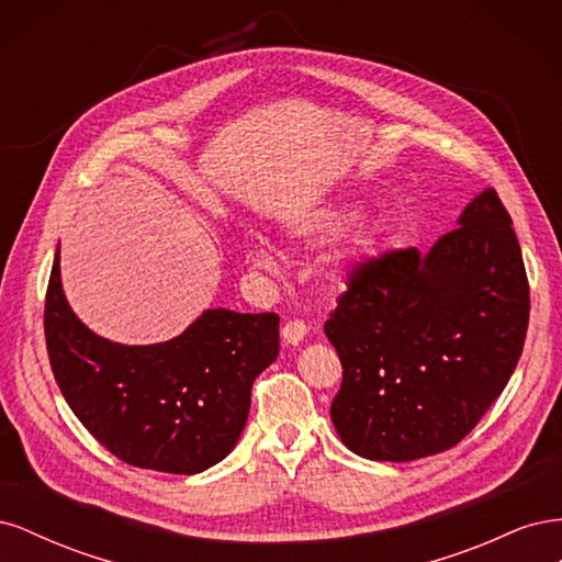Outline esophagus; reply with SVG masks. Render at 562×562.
I'll use <instances>...</instances> for the list:
<instances>
[{
	"mask_svg": "<svg viewBox=\"0 0 562 562\" xmlns=\"http://www.w3.org/2000/svg\"><path fill=\"white\" fill-rule=\"evenodd\" d=\"M281 337H283V345L297 347V345L302 342V339L307 337V326H304L302 321H288V323H283Z\"/></svg>",
	"mask_w": 562,
	"mask_h": 562,
	"instance_id": "34e87169",
	"label": "esophagus"
}]
</instances>
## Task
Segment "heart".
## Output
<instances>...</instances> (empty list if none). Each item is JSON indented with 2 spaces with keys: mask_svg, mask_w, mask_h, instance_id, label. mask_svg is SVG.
<instances>
[{
  "mask_svg": "<svg viewBox=\"0 0 562 562\" xmlns=\"http://www.w3.org/2000/svg\"><path fill=\"white\" fill-rule=\"evenodd\" d=\"M361 211H363L361 203H356L351 199H335L328 203H321L316 209L297 213L291 223L285 225V234L288 239L300 246H307V248L326 246L333 239H337L339 234H345L356 220L361 217ZM375 244H378V229L356 232L351 246L339 252L337 258H333L328 267V283L333 288L345 285L351 274V265L359 258H363V255L372 250ZM246 258L252 267H258L262 271H274L279 267L274 248H271L265 239H260V236H250L248 239Z\"/></svg>",
  "mask_w": 562,
  "mask_h": 562,
  "instance_id": "1",
  "label": "heart"
}]
</instances>
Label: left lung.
I'll list each match as a JSON object with an SVG mask.
<instances>
[{"label": "left lung", "instance_id": "obj_1", "mask_svg": "<svg viewBox=\"0 0 562 562\" xmlns=\"http://www.w3.org/2000/svg\"><path fill=\"white\" fill-rule=\"evenodd\" d=\"M527 318L512 215L487 187L429 252H386L353 271L323 326L342 361L337 436L372 462L457 446L512 380Z\"/></svg>", "mask_w": 562, "mask_h": 562}]
</instances>
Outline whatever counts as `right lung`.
Returning <instances> with one entry per match:
<instances>
[{
  "mask_svg": "<svg viewBox=\"0 0 562 562\" xmlns=\"http://www.w3.org/2000/svg\"><path fill=\"white\" fill-rule=\"evenodd\" d=\"M46 349L67 405L126 464L201 473L234 450L255 378L279 356V316L206 310L178 337L122 345L100 337L65 297L60 246L44 307Z\"/></svg>",
  "mask_w": 562,
  "mask_h": 562,
  "instance_id": "1",
  "label": "right lung"
}]
</instances>
